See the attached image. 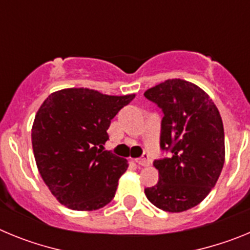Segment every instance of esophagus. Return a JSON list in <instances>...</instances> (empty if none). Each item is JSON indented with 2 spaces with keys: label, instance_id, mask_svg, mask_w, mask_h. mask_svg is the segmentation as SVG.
I'll use <instances>...</instances> for the list:
<instances>
[{
  "label": "esophagus",
  "instance_id": "esophagus-1",
  "mask_svg": "<svg viewBox=\"0 0 250 250\" xmlns=\"http://www.w3.org/2000/svg\"><path fill=\"white\" fill-rule=\"evenodd\" d=\"M136 163H138L139 165H141V167H147V165L150 164L149 155H147V154H144L141 158L136 159Z\"/></svg>",
  "mask_w": 250,
  "mask_h": 250
}]
</instances>
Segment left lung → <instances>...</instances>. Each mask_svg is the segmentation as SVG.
<instances>
[{
    "mask_svg": "<svg viewBox=\"0 0 250 250\" xmlns=\"http://www.w3.org/2000/svg\"><path fill=\"white\" fill-rule=\"evenodd\" d=\"M144 96L164 114L160 149L170 152L154 161L159 182L146 188L145 195L165 211L188 210L205 199L222 173L225 146L220 114L207 92L180 79L159 83Z\"/></svg>",
    "mask_w": 250,
    "mask_h": 250,
    "instance_id": "left-lung-1",
    "label": "left lung"
}]
</instances>
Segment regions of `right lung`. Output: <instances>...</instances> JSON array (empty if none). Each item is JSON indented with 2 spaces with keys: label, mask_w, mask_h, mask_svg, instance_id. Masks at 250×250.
I'll return each mask as SVG.
<instances>
[{
  "label": "right lung",
  "mask_w": 250,
  "mask_h": 250,
  "mask_svg": "<svg viewBox=\"0 0 250 250\" xmlns=\"http://www.w3.org/2000/svg\"><path fill=\"white\" fill-rule=\"evenodd\" d=\"M134 98L80 87L43 101L32 125V149L43 182L61 204L83 211L111 202L129 164L104 145L115 115Z\"/></svg>",
  "instance_id": "obj_1"
}]
</instances>
